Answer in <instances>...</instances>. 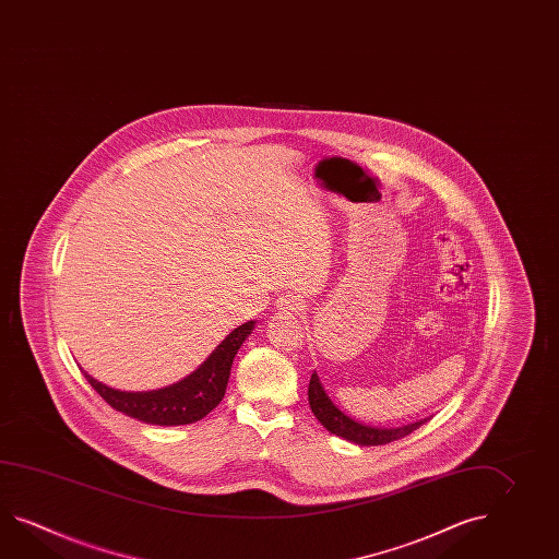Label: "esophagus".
<instances>
[{"mask_svg": "<svg viewBox=\"0 0 559 559\" xmlns=\"http://www.w3.org/2000/svg\"><path fill=\"white\" fill-rule=\"evenodd\" d=\"M300 310H302V302L293 295H283L276 300V312L281 317H295V314H300Z\"/></svg>", "mask_w": 559, "mask_h": 559, "instance_id": "obj_1", "label": "esophagus"}]
</instances>
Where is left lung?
Returning <instances> with one entry per match:
<instances>
[{
	"label": "left lung",
	"mask_w": 559,
	"mask_h": 559,
	"mask_svg": "<svg viewBox=\"0 0 559 559\" xmlns=\"http://www.w3.org/2000/svg\"><path fill=\"white\" fill-rule=\"evenodd\" d=\"M309 405L312 413H314V417L321 421L329 433L343 437L350 443L360 447L385 445L391 441H397L401 437L419 429L423 423L429 421V417H425L421 421L401 425V427H372L367 423L357 421V419L348 417L347 413L338 409L335 403L331 401L317 371L310 374Z\"/></svg>",
	"instance_id": "left-lung-1"
}]
</instances>
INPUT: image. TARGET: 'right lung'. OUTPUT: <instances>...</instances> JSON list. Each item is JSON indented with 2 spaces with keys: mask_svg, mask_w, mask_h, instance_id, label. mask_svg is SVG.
Listing matches in <instances>:
<instances>
[{
  "mask_svg": "<svg viewBox=\"0 0 559 559\" xmlns=\"http://www.w3.org/2000/svg\"><path fill=\"white\" fill-rule=\"evenodd\" d=\"M252 329L254 321L236 326L197 371L190 372L174 385L154 391H120L99 383L98 379L87 374L84 369L82 371L99 397L128 417L162 427L188 425L206 417L223 401L233 360Z\"/></svg>",
  "mask_w": 559,
  "mask_h": 559,
  "instance_id": "obj_1",
  "label": "right lung"
}]
</instances>
